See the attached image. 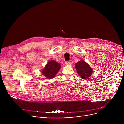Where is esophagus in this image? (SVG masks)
<instances>
[{
	"label": "esophagus",
	"instance_id": "esophagus-1",
	"mask_svg": "<svg viewBox=\"0 0 124 124\" xmlns=\"http://www.w3.org/2000/svg\"><path fill=\"white\" fill-rule=\"evenodd\" d=\"M65 64L66 65H70L71 64V62H68V61L65 62Z\"/></svg>",
	"mask_w": 124,
	"mask_h": 124
}]
</instances>
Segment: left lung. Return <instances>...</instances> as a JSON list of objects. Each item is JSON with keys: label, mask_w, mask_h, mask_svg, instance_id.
Returning <instances> with one entry per match:
<instances>
[{"label": "left lung", "mask_w": 124, "mask_h": 124, "mask_svg": "<svg viewBox=\"0 0 124 124\" xmlns=\"http://www.w3.org/2000/svg\"><path fill=\"white\" fill-rule=\"evenodd\" d=\"M75 67L77 73L82 79L85 80L91 76L93 73L92 68L84 60L80 61L75 63Z\"/></svg>", "instance_id": "obj_1"}]
</instances>
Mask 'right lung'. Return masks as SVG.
<instances>
[{"label": "right lung", "instance_id": "right-lung-1", "mask_svg": "<svg viewBox=\"0 0 124 124\" xmlns=\"http://www.w3.org/2000/svg\"><path fill=\"white\" fill-rule=\"evenodd\" d=\"M61 67L60 63L56 61L52 60L48 62L44 68L42 70L41 73L45 77L49 79H53Z\"/></svg>", "mask_w": 124, "mask_h": 124}]
</instances>
